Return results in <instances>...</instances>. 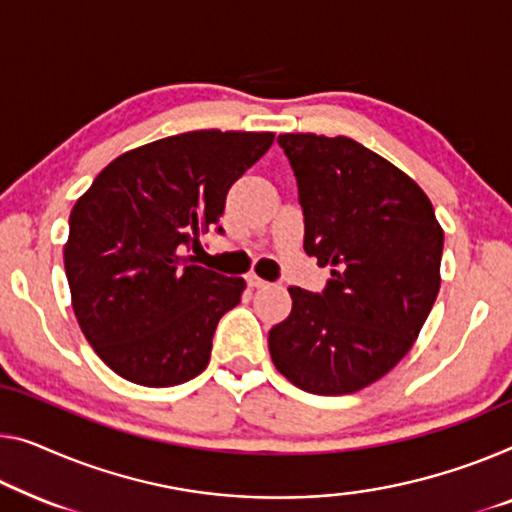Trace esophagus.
I'll use <instances>...</instances> for the list:
<instances>
[{"instance_id": "esophagus-1", "label": "esophagus", "mask_w": 512, "mask_h": 512, "mask_svg": "<svg viewBox=\"0 0 512 512\" xmlns=\"http://www.w3.org/2000/svg\"><path fill=\"white\" fill-rule=\"evenodd\" d=\"M246 280H248V285L253 287V289H262V287H269V282L266 280H262L259 276H255V273H248L246 276Z\"/></svg>"}]
</instances>
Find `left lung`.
Segmentation results:
<instances>
[{
	"label": "left lung",
	"mask_w": 512,
	"mask_h": 512,
	"mask_svg": "<svg viewBox=\"0 0 512 512\" xmlns=\"http://www.w3.org/2000/svg\"><path fill=\"white\" fill-rule=\"evenodd\" d=\"M303 209V248L331 278L289 287L292 312L269 331L273 365L294 386L347 395L402 361L439 294L444 230L414 179L352 137L285 133Z\"/></svg>",
	"instance_id": "left-lung-1"
}]
</instances>
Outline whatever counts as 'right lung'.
<instances>
[{
  "label": "right lung",
  "instance_id": "add662e5",
  "mask_svg": "<svg viewBox=\"0 0 512 512\" xmlns=\"http://www.w3.org/2000/svg\"><path fill=\"white\" fill-rule=\"evenodd\" d=\"M271 144L273 133L163 137L114 158L75 202L64 246L73 312L119 377L165 388L209 365L213 331L246 280L186 253L202 232H223L227 190Z\"/></svg>",
  "mask_w": 512,
  "mask_h": 512
}]
</instances>
